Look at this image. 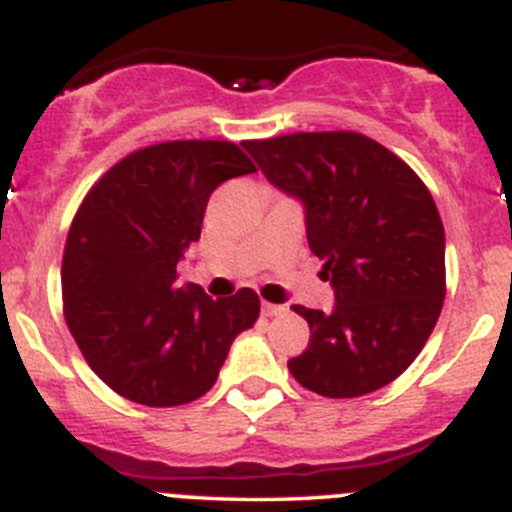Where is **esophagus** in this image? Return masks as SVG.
<instances>
[{"instance_id":"esophagus-1","label":"esophagus","mask_w":512,"mask_h":512,"mask_svg":"<svg viewBox=\"0 0 512 512\" xmlns=\"http://www.w3.org/2000/svg\"><path fill=\"white\" fill-rule=\"evenodd\" d=\"M287 307L285 305H272V302H262V315L265 317H277V315H285Z\"/></svg>"}]
</instances>
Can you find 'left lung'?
<instances>
[{"mask_svg":"<svg viewBox=\"0 0 512 512\" xmlns=\"http://www.w3.org/2000/svg\"><path fill=\"white\" fill-rule=\"evenodd\" d=\"M270 185L305 207L310 250L335 290L330 312L292 310L310 345L287 362L302 388L360 398L403 375L445 300V230L433 195L380 142L297 132L245 142Z\"/></svg>","mask_w":512,"mask_h":512,"instance_id":"left-lung-1","label":"left lung"}]
</instances>
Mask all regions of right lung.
Wrapping results in <instances>:
<instances>
[{
  "instance_id": "1",
  "label": "right lung",
  "mask_w": 512,
  "mask_h": 512,
  "mask_svg": "<svg viewBox=\"0 0 512 512\" xmlns=\"http://www.w3.org/2000/svg\"><path fill=\"white\" fill-rule=\"evenodd\" d=\"M250 172L235 142H162L119 160L84 197L64 245V317L122 398L150 408L202 398L232 340L260 317L250 287L212 300L177 282L215 187Z\"/></svg>"
}]
</instances>
